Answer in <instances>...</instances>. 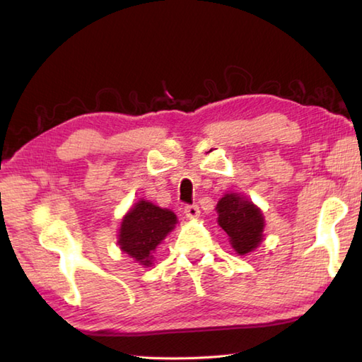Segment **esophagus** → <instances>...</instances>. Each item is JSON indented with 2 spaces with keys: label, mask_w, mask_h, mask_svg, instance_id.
<instances>
[{
  "label": "esophagus",
  "mask_w": 362,
  "mask_h": 362,
  "mask_svg": "<svg viewBox=\"0 0 362 362\" xmlns=\"http://www.w3.org/2000/svg\"><path fill=\"white\" fill-rule=\"evenodd\" d=\"M201 214V210H199L197 205H187L185 206V216L189 219H196Z\"/></svg>",
  "instance_id": "esophagus-1"
}]
</instances>
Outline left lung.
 I'll list each match as a JSON object with an SVG mask.
<instances>
[{"instance_id":"8db88e82","label":"left lung","mask_w":362,"mask_h":362,"mask_svg":"<svg viewBox=\"0 0 362 362\" xmlns=\"http://www.w3.org/2000/svg\"><path fill=\"white\" fill-rule=\"evenodd\" d=\"M218 224L228 235L238 255H249L264 240V216L258 206L238 193H226L218 205Z\"/></svg>"}]
</instances>
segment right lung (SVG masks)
Wrapping results in <instances>:
<instances>
[{"label":"right lung","instance_id":"add662e5","mask_svg":"<svg viewBox=\"0 0 362 362\" xmlns=\"http://www.w3.org/2000/svg\"><path fill=\"white\" fill-rule=\"evenodd\" d=\"M177 224L174 211L160 209L149 201H138L122 216L118 230L119 249L144 267L153 264L157 245Z\"/></svg>","mask_w":362,"mask_h":362}]
</instances>
